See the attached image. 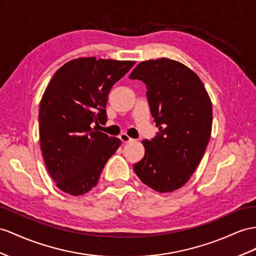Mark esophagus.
<instances>
[{
  "label": "esophagus",
  "instance_id": "esophagus-1",
  "mask_svg": "<svg viewBox=\"0 0 256 256\" xmlns=\"http://www.w3.org/2000/svg\"><path fill=\"white\" fill-rule=\"evenodd\" d=\"M119 138L121 140V142H133V138H130V137L128 134H126V133L121 134V135L119 136Z\"/></svg>",
  "mask_w": 256,
  "mask_h": 256
}]
</instances>
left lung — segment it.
I'll list each match as a JSON object with an SVG mask.
<instances>
[{
  "label": "left lung",
  "mask_w": 256,
  "mask_h": 256,
  "mask_svg": "<svg viewBox=\"0 0 256 256\" xmlns=\"http://www.w3.org/2000/svg\"><path fill=\"white\" fill-rule=\"evenodd\" d=\"M130 78L146 84L159 128L154 140L142 142L145 156L133 168L154 190L172 192L189 180L206 152L212 130L211 100L196 72L168 58L140 62Z\"/></svg>",
  "instance_id": "obj_1"
}]
</instances>
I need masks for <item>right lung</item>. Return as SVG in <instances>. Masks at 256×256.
<instances>
[{"instance_id":"1","label":"right lung","mask_w":256,"mask_h":256,"mask_svg":"<svg viewBox=\"0 0 256 256\" xmlns=\"http://www.w3.org/2000/svg\"><path fill=\"white\" fill-rule=\"evenodd\" d=\"M135 62L81 57L58 69L38 110L41 152L62 192L81 196L94 188L108 159L120 147L116 137L92 128L106 122L108 94Z\"/></svg>"}]
</instances>
